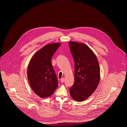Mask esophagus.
I'll return each instance as SVG.
<instances>
[{"instance_id":"obj_1","label":"esophagus","mask_w":127,"mask_h":127,"mask_svg":"<svg viewBox=\"0 0 127 127\" xmlns=\"http://www.w3.org/2000/svg\"><path fill=\"white\" fill-rule=\"evenodd\" d=\"M65 80H64V78H62L61 79V81L62 83H64V82Z\"/></svg>"}]
</instances>
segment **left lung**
<instances>
[{
	"mask_svg": "<svg viewBox=\"0 0 127 127\" xmlns=\"http://www.w3.org/2000/svg\"><path fill=\"white\" fill-rule=\"evenodd\" d=\"M75 63L74 83L69 89L70 95L78 102L86 100L97 89L100 79V70L97 58L86 44L69 42Z\"/></svg>",
	"mask_w": 127,
	"mask_h": 127,
	"instance_id": "8db88e82",
	"label": "left lung"
}]
</instances>
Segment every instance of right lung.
Listing matches in <instances>:
<instances>
[{
	"label": "right lung",
	"mask_w": 127,
	"mask_h": 127,
	"mask_svg": "<svg viewBox=\"0 0 127 127\" xmlns=\"http://www.w3.org/2000/svg\"><path fill=\"white\" fill-rule=\"evenodd\" d=\"M61 45L59 42L46 44L35 53L29 62V83L32 90L41 98L52 95L58 86L51 58Z\"/></svg>",
	"instance_id": "add662e5"
}]
</instances>
